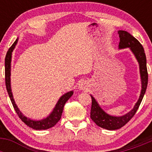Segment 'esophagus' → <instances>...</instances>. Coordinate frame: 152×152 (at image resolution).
I'll return each mask as SVG.
<instances>
[{
	"instance_id": "1",
	"label": "esophagus",
	"mask_w": 152,
	"mask_h": 152,
	"mask_svg": "<svg viewBox=\"0 0 152 152\" xmlns=\"http://www.w3.org/2000/svg\"><path fill=\"white\" fill-rule=\"evenodd\" d=\"M88 83L86 82V81H81V82L79 83L78 88L79 90H80V91H86V90L88 89Z\"/></svg>"
}]
</instances>
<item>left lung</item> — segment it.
<instances>
[{"instance_id": "left-lung-1", "label": "left lung", "mask_w": 152, "mask_h": 152, "mask_svg": "<svg viewBox=\"0 0 152 152\" xmlns=\"http://www.w3.org/2000/svg\"><path fill=\"white\" fill-rule=\"evenodd\" d=\"M118 34L119 36V49H129L131 50L132 54L135 56L137 61L139 65V72H140L141 83H142V90L139 100L135 103V106L129 113L123 116H112L103 110L100 104L97 103L94 96L91 95L92 99L91 104V118L98 126L107 130L119 129L126 124L135 114L138 110L143 96L145 94L146 88L148 85V72L146 65V56L144 49L141 43L135 37L130 33L124 30H119Z\"/></svg>"}]
</instances>
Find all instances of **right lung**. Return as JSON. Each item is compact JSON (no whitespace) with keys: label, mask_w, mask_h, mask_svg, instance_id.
I'll return each mask as SVG.
<instances>
[{"label":"right lung","mask_w":152,"mask_h":152,"mask_svg":"<svg viewBox=\"0 0 152 152\" xmlns=\"http://www.w3.org/2000/svg\"><path fill=\"white\" fill-rule=\"evenodd\" d=\"M18 42V39H17L13 45H11L9 50L7 51L5 57V84H6L7 91L8 94L10 96V99L11 100V103L13 106V108L15 110L16 113H17L20 119L26 125H27L29 127L36 130H45L50 129L55 126L58 122L59 121L61 117V114L63 112L64 106L67 101L68 100L71 96L73 95L74 91H71L65 93L63 94L59 100H58L57 103L55 106L54 109L52 110L51 113L47 117L44 118L40 120H33L32 119L27 118L26 116H24L23 113L20 110V109L17 106L15 103V100L13 99V93L11 90V84H10V72H11V61H12V52L13 49H15L16 45Z\"/></svg>","instance_id":"1"}]
</instances>
